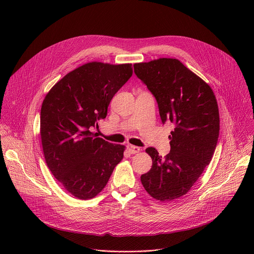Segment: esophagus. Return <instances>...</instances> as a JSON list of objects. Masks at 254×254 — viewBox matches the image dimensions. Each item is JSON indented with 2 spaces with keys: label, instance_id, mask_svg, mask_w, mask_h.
I'll return each mask as SVG.
<instances>
[{
  "label": "esophagus",
  "instance_id": "1",
  "mask_svg": "<svg viewBox=\"0 0 254 254\" xmlns=\"http://www.w3.org/2000/svg\"><path fill=\"white\" fill-rule=\"evenodd\" d=\"M127 149L130 153L132 154H135V153H138L141 149L139 146H136V145H127Z\"/></svg>",
  "mask_w": 254,
  "mask_h": 254
}]
</instances>
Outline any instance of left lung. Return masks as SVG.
Here are the masks:
<instances>
[{"instance_id": "left-lung-1", "label": "left lung", "mask_w": 254, "mask_h": 254, "mask_svg": "<svg viewBox=\"0 0 254 254\" xmlns=\"http://www.w3.org/2000/svg\"><path fill=\"white\" fill-rule=\"evenodd\" d=\"M134 71L155 97L162 123L175 124L170 152L162 157L147 147L152 166L141 176L150 196L171 201L190 190L212 159L220 130L217 101L211 87L179 60L135 64Z\"/></svg>"}]
</instances>
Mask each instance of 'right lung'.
<instances>
[{
  "label": "right lung",
  "mask_w": 254,
  "mask_h": 254,
  "mask_svg": "<svg viewBox=\"0 0 254 254\" xmlns=\"http://www.w3.org/2000/svg\"><path fill=\"white\" fill-rule=\"evenodd\" d=\"M133 74L131 64H85L46 95L40 135L46 163L63 187L79 199L98 195L122 160L125 145L91 132L107 117L109 103Z\"/></svg>",
  "instance_id": "obj_1"
}]
</instances>
